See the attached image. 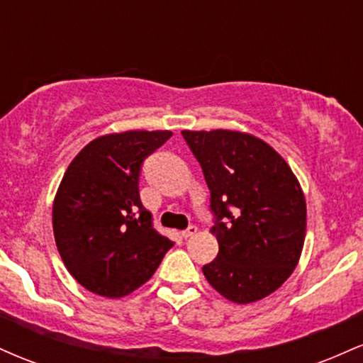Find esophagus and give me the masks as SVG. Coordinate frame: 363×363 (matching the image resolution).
Masks as SVG:
<instances>
[{
	"label": "esophagus",
	"instance_id": "esophagus-1",
	"mask_svg": "<svg viewBox=\"0 0 363 363\" xmlns=\"http://www.w3.org/2000/svg\"><path fill=\"white\" fill-rule=\"evenodd\" d=\"M196 232H198V227H196V225H189V227H187L186 230L182 232V237H186V239H189V237L196 235Z\"/></svg>",
	"mask_w": 363,
	"mask_h": 363
}]
</instances>
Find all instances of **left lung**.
Returning <instances> with one entry per match:
<instances>
[{"instance_id":"left-lung-1","label":"left lung","mask_w":363,"mask_h":363,"mask_svg":"<svg viewBox=\"0 0 363 363\" xmlns=\"http://www.w3.org/2000/svg\"><path fill=\"white\" fill-rule=\"evenodd\" d=\"M210 189L218 256L203 266L208 283L235 303L278 290L306 240V198L283 158L247 133L182 131Z\"/></svg>"}]
</instances>
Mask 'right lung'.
<instances>
[{"label": "right lung", "mask_w": 363, "mask_h": 363, "mask_svg": "<svg viewBox=\"0 0 363 363\" xmlns=\"http://www.w3.org/2000/svg\"><path fill=\"white\" fill-rule=\"evenodd\" d=\"M170 131H124L90 141L54 198L52 230L66 269L83 289L119 298L147 283L174 242L141 205L143 160Z\"/></svg>", "instance_id": "add662e5"}]
</instances>
